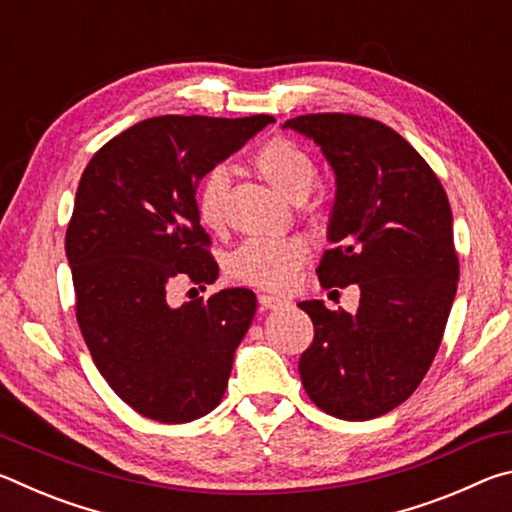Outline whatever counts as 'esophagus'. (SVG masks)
<instances>
[{"mask_svg": "<svg viewBox=\"0 0 512 512\" xmlns=\"http://www.w3.org/2000/svg\"><path fill=\"white\" fill-rule=\"evenodd\" d=\"M257 302H259V307H262V309H280V307L287 305V300H282L277 296H268V293H262V296L257 298Z\"/></svg>", "mask_w": 512, "mask_h": 512, "instance_id": "esophagus-1", "label": "esophagus"}]
</instances>
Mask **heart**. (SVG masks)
I'll list each match as a JSON object with an SVG mask.
<instances>
[{"label": "heart", "instance_id": "b5f03b06", "mask_svg": "<svg viewBox=\"0 0 512 512\" xmlns=\"http://www.w3.org/2000/svg\"><path fill=\"white\" fill-rule=\"evenodd\" d=\"M250 164L275 192L289 201L307 198L318 176L311 153L289 137H273L259 146ZM228 187L230 178L223 167L207 171L198 185L196 212L207 228H223ZM307 253V244L298 237H253L232 253L230 275L250 287L280 291L293 282Z\"/></svg>", "mask_w": 512, "mask_h": 512}]
</instances>
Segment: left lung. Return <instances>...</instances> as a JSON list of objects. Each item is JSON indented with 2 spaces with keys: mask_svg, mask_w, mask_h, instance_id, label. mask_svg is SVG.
Wrapping results in <instances>:
<instances>
[{
  "mask_svg": "<svg viewBox=\"0 0 512 512\" xmlns=\"http://www.w3.org/2000/svg\"><path fill=\"white\" fill-rule=\"evenodd\" d=\"M336 173L323 289L359 284L357 314L300 302L314 341L300 354L302 386L341 420L379 418L420 386L443 341L458 284L452 207L427 160L393 128L348 112L289 119Z\"/></svg>",
  "mask_w": 512,
  "mask_h": 512,
  "instance_id": "8db88e82",
  "label": "left lung"
}]
</instances>
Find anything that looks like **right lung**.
Returning <instances> with one entry per match:
<instances>
[{
  "label": "right lung",
  "mask_w": 512,
  "mask_h": 512,
  "mask_svg": "<svg viewBox=\"0 0 512 512\" xmlns=\"http://www.w3.org/2000/svg\"><path fill=\"white\" fill-rule=\"evenodd\" d=\"M271 121L153 117L112 137L83 171L65 235L76 320L103 379L144 418L192 422L228 388L255 293L223 289L173 307L169 289L216 280L198 183Z\"/></svg>",
  "instance_id": "obj_1"
}]
</instances>
